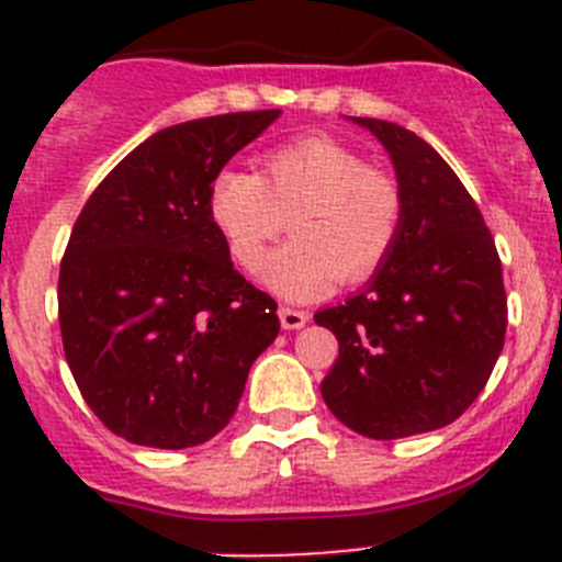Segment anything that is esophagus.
<instances>
[{
    "instance_id": "esophagus-1",
    "label": "esophagus",
    "mask_w": 562,
    "mask_h": 562,
    "mask_svg": "<svg viewBox=\"0 0 562 562\" xmlns=\"http://www.w3.org/2000/svg\"><path fill=\"white\" fill-rule=\"evenodd\" d=\"M278 317H281V326L290 331L301 329V326L310 324V315L301 310H292V306H281V310H278Z\"/></svg>"
}]
</instances>
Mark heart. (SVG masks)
Masks as SVG:
<instances>
[{
  "label": "heart",
  "instance_id": "1",
  "mask_svg": "<svg viewBox=\"0 0 562 562\" xmlns=\"http://www.w3.org/2000/svg\"><path fill=\"white\" fill-rule=\"evenodd\" d=\"M207 216L233 265L256 272L267 247L292 238L265 267V284L290 301L366 284L389 265L402 236L405 196L394 177L369 168L346 143L312 134L272 148L261 173L225 168L207 188Z\"/></svg>",
  "mask_w": 562,
  "mask_h": 562
}]
</instances>
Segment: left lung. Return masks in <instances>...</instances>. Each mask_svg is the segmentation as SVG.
Returning <instances> with one entry per match:
<instances>
[{"mask_svg": "<svg viewBox=\"0 0 562 562\" xmlns=\"http://www.w3.org/2000/svg\"><path fill=\"white\" fill-rule=\"evenodd\" d=\"M355 121L391 154L405 222L369 286L315 315L340 346L321 394L346 428L402 439L445 428L484 391L504 349V276L479 205L436 148L396 123Z\"/></svg>", "mask_w": 562, "mask_h": 562, "instance_id": "obj_1", "label": "left lung"}]
</instances>
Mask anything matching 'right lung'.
Segmentation results:
<instances>
[{"mask_svg":"<svg viewBox=\"0 0 562 562\" xmlns=\"http://www.w3.org/2000/svg\"><path fill=\"white\" fill-rule=\"evenodd\" d=\"M278 109L177 123L92 191L58 272L64 357L92 414L132 445L196 448L236 414L278 304L238 270L207 188Z\"/></svg>","mask_w":562,"mask_h":562,"instance_id":"1","label":"right lung"}]
</instances>
